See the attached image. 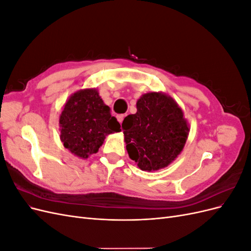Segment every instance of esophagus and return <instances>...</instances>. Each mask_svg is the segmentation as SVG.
<instances>
[{"instance_id":"esophagus-1","label":"esophagus","mask_w":251,"mask_h":251,"mask_svg":"<svg viewBox=\"0 0 251 251\" xmlns=\"http://www.w3.org/2000/svg\"><path fill=\"white\" fill-rule=\"evenodd\" d=\"M125 117H126L125 114H119V115H117V120L119 121V124H123Z\"/></svg>"}]
</instances>
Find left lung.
<instances>
[{
  "label": "left lung",
  "mask_w": 251,
  "mask_h": 251,
  "mask_svg": "<svg viewBox=\"0 0 251 251\" xmlns=\"http://www.w3.org/2000/svg\"><path fill=\"white\" fill-rule=\"evenodd\" d=\"M137 112L123 123L127 154L142 171H158L171 164L183 150L188 125L183 112L169 95L143 94Z\"/></svg>",
  "instance_id": "left-lung-1"
}]
</instances>
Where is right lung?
Listing matches in <instances>:
<instances>
[{"label": "right lung", "instance_id": "1", "mask_svg": "<svg viewBox=\"0 0 251 251\" xmlns=\"http://www.w3.org/2000/svg\"><path fill=\"white\" fill-rule=\"evenodd\" d=\"M59 126L64 147L83 159L97 153L108 134L121 131L96 89L79 90L69 97L59 116Z\"/></svg>", "mask_w": 251, "mask_h": 251}]
</instances>
